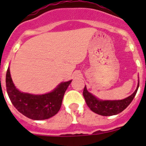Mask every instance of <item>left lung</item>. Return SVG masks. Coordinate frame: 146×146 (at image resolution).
<instances>
[{
	"label": "left lung",
	"mask_w": 146,
	"mask_h": 146,
	"mask_svg": "<svg viewBox=\"0 0 146 146\" xmlns=\"http://www.w3.org/2000/svg\"><path fill=\"white\" fill-rule=\"evenodd\" d=\"M139 80L136 90L133 94L128 97L121 100H102L93 95L87 90L86 86H85L83 90V96L86 102V104L88 108L94 113L101 115L103 116H110L114 115L124 110L132 102L137 94V91L139 88Z\"/></svg>",
	"instance_id": "obj_1"
}]
</instances>
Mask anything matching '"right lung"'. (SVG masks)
I'll list each match as a JSON object with an SVG mask.
<instances>
[{
    "instance_id": "obj_1",
    "label": "right lung",
    "mask_w": 146,
    "mask_h": 146,
    "mask_svg": "<svg viewBox=\"0 0 146 146\" xmlns=\"http://www.w3.org/2000/svg\"><path fill=\"white\" fill-rule=\"evenodd\" d=\"M72 80L62 82L51 92L31 94L21 92L13 83L9 67L6 76V91L15 108L25 116L33 120H45L57 114L61 107L64 94Z\"/></svg>"
}]
</instances>
